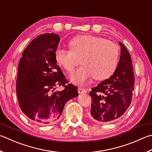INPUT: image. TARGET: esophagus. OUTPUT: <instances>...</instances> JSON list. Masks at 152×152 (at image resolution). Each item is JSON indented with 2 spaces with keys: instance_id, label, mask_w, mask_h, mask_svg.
Returning a JSON list of instances; mask_svg holds the SVG:
<instances>
[{
  "instance_id": "esophagus-1",
  "label": "esophagus",
  "mask_w": 152,
  "mask_h": 152,
  "mask_svg": "<svg viewBox=\"0 0 152 152\" xmlns=\"http://www.w3.org/2000/svg\"><path fill=\"white\" fill-rule=\"evenodd\" d=\"M78 93L79 94L86 93V90L85 88H82V87H79L78 89Z\"/></svg>"
}]
</instances>
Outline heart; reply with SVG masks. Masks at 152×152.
<instances>
[{"label": "heart", "instance_id": "1", "mask_svg": "<svg viewBox=\"0 0 152 152\" xmlns=\"http://www.w3.org/2000/svg\"><path fill=\"white\" fill-rule=\"evenodd\" d=\"M70 50L58 48L55 58L59 64L72 72L80 63L78 69L70 77L76 84L86 83L94 76L96 80L110 78L116 70L120 58V48L112 41L92 35H81L69 42Z\"/></svg>", "mask_w": 152, "mask_h": 152}]
</instances>
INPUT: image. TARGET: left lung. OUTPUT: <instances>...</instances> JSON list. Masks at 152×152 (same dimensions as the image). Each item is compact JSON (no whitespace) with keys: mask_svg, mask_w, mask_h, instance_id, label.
Returning a JSON list of instances; mask_svg holds the SVG:
<instances>
[{"mask_svg":"<svg viewBox=\"0 0 152 152\" xmlns=\"http://www.w3.org/2000/svg\"><path fill=\"white\" fill-rule=\"evenodd\" d=\"M121 55L116 70L110 78L92 88L90 118L102 123L113 122L126 112L134 89V73L130 54L120 42Z\"/></svg>","mask_w":152,"mask_h":152,"instance_id":"1","label":"left lung"}]
</instances>
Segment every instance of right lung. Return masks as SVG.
Listing matches in <instances>:
<instances>
[{
  "instance_id": "add662e5",
  "label": "right lung",
  "mask_w": 152,
  "mask_h": 152,
  "mask_svg": "<svg viewBox=\"0 0 152 152\" xmlns=\"http://www.w3.org/2000/svg\"><path fill=\"white\" fill-rule=\"evenodd\" d=\"M60 37L54 33L40 34L24 50L18 67L16 94L23 112L39 124L55 122L65 104L78 96L75 86L68 84L56 64L55 51ZM57 85L65 89L54 92Z\"/></svg>"
}]
</instances>
